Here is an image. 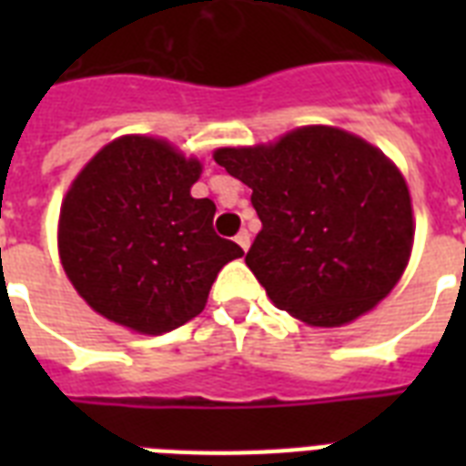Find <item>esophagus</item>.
<instances>
[{"mask_svg": "<svg viewBox=\"0 0 466 466\" xmlns=\"http://www.w3.org/2000/svg\"><path fill=\"white\" fill-rule=\"evenodd\" d=\"M237 244L241 247V251H248V247H251V234H248L247 229H241V232L237 234Z\"/></svg>", "mask_w": 466, "mask_h": 466, "instance_id": "esophagus-1", "label": "esophagus"}]
</instances>
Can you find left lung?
Returning <instances> with one entry per match:
<instances>
[{
  "label": "left lung",
  "mask_w": 466,
  "mask_h": 466,
  "mask_svg": "<svg viewBox=\"0 0 466 466\" xmlns=\"http://www.w3.org/2000/svg\"><path fill=\"white\" fill-rule=\"evenodd\" d=\"M212 159L251 193L261 232L247 266L278 309L333 329L382 302L413 248L411 193L382 149L333 126L218 147Z\"/></svg>",
  "instance_id": "8db88e82"
}]
</instances>
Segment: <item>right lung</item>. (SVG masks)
I'll return each instance as SVG.
<instances>
[{
  "label": "right lung",
  "instance_id": "right-lung-1",
  "mask_svg": "<svg viewBox=\"0 0 466 466\" xmlns=\"http://www.w3.org/2000/svg\"><path fill=\"white\" fill-rule=\"evenodd\" d=\"M200 174V159L164 137L120 135L69 183L57 254L96 314L161 336L205 309L219 270L244 251L212 232L210 198L190 196Z\"/></svg>",
  "mask_w": 466,
  "mask_h": 466
}]
</instances>
